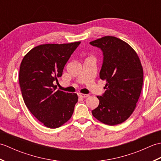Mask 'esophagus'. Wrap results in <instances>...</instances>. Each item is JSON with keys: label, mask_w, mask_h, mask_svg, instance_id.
I'll use <instances>...</instances> for the list:
<instances>
[{"label": "esophagus", "mask_w": 161, "mask_h": 161, "mask_svg": "<svg viewBox=\"0 0 161 161\" xmlns=\"http://www.w3.org/2000/svg\"><path fill=\"white\" fill-rule=\"evenodd\" d=\"M78 96L81 98H86L88 96V95L83 94V93H78Z\"/></svg>", "instance_id": "esophagus-1"}]
</instances>
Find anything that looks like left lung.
<instances>
[{"mask_svg": "<svg viewBox=\"0 0 161 161\" xmlns=\"http://www.w3.org/2000/svg\"><path fill=\"white\" fill-rule=\"evenodd\" d=\"M103 52L100 73L106 81V89L98 107L92 111L93 117L108 125L121 124L136 107L143 84V69L136 51L127 43L112 36L90 42Z\"/></svg>", "mask_w": 161, "mask_h": 161, "instance_id": "1", "label": "left lung"}]
</instances>
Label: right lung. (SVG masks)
<instances>
[{
	"label": "right lung",
	"instance_id": "add662e5",
	"mask_svg": "<svg viewBox=\"0 0 161 161\" xmlns=\"http://www.w3.org/2000/svg\"><path fill=\"white\" fill-rule=\"evenodd\" d=\"M80 43L39 45L30 50L20 63L19 79L24 102L48 128H58L69 120L78 101L76 93L55 91L54 81L62 75L65 65Z\"/></svg>",
	"mask_w": 161,
	"mask_h": 161
}]
</instances>
